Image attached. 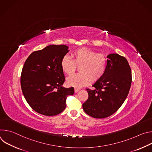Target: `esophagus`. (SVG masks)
Masks as SVG:
<instances>
[{"instance_id":"34e87169","label":"esophagus","mask_w":152,"mask_h":152,"mask_svg":"<svg viewBox=\"0 0 152 152\" xmlns=\"http://www.w3.org/2000/svg\"><path fill=\"white\" fill-rule=\"evenodd\" d=\"M79 90H80L79 88H75V93H77Z\"/></svg>"}]
</instances>
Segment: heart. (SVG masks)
Returning a JSON list of instances; mask_svg holds the SVG:
<instances>
[{
	"label": "heart",
	"instance_id": "b5f03b06",
	"mask_svg": "<svg viewBox=\"0 0 152 152\" xmlns=\"http://www.w3.org/2000/svg\"><path fill=\"white\" fill-rule=\"evenodd\" d=\"M72 59L64 56L61 61L62 71L70 76L79 67V73L67 79V83L70 86L80 88L91 82L99 80L104 74L107 67V58L103 53H96L94 50L82 48L76 49L72 53Z\"/></svg>",
	"mask_w": 152,
	"mask_h": 152
}]
</instances>
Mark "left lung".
Returning a JSON list of instances; mask_svg holds the SVG:
<instances>
[{
	"label": "left lung",
	"mask_w": 152,
	"mask_h": 152,
	"mask_svg": "<svg viewBox=\"0 0 152 152\" xmlns=\"http://www.w3.org/2000/svg\"><path fill=\"white\" fill-rule=\"evenodd\" d=\"M104 75L87 88L88 99L82 104L90 116L103 118L115 113L126 100L132 83L131 69L127 59L117 53L107 55Z\"/></svg>",
	"instance_id": "left-lung-1"
}]
</instances>
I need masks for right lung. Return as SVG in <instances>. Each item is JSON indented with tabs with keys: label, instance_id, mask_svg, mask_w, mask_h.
<instances>
[{
	"label": "right lung",
	"instance_id": "1",
	"mask_svg": "<svg viewBox=\"0 0 152 152\" xmlns=\"http://www.w3.org/2000/svg\"><path fill=\"white\" fill-rule=\"evenodd\" d=\"M66 45H49L32 52L26 60L21 74V87L29 106L37 113L53 116L66 107L74 88L62 86L65 76L61 68L62 58L68 52Z\"/></svg>",
	"mask_w": 152,
	"mask_h": 152
}]
</instances>
